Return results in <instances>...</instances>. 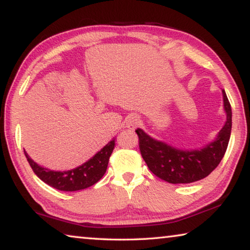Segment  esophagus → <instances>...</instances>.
I'll list each match as a JSON object with an SVG mask.
<instances>
[{"mask_svg":"<svg viewBox=\"0 0 250 250\" xmlns=\"http://www.w3.org/2000/svg\"><path fill=\"white\" fill-rule=\"evenodd\" d=\"M139 122H140V120H139V118L137 116H130L128 118V120H126V126H128L129 129H134L135 126L139 125Z\"/></svg>","mask_w":250,"mask_h":250,"instance_id":"1","label":"esophagus"}]
</instances>
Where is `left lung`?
<instances>
[{
	"mask_svg": "<svg viewBox=\"0 0 250 250\" xmlns=\"http://www.w3.org/2000/svg\"><path fill=\"white\" fill-rule=\"evenodd\" d=\"M227 120L218 137L202 150L182 151L156 141L137 129L139 147L143 160L154 175L172 184H188L209 175L218 167L227 150L231 132V107L223 89Z\"/></svg>",
	"mask_w": 250,
	"mask_h": 250,
	"instance_id": "8db88e82",
	"label": "left lung"
}]
</instances>
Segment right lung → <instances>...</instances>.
<instances>
[{
    "label": "right lung",
    "instance_id": "1",
    "mask_svg": "<svg viewBox=\"0 0 250 250\" xmlns=\"http://www.w3.org/2000/svg\"><path fill=\"white\" fill-rule=\"evenodd\" d=\"M113 147H115V139L83 166L76 167L74 170L64 172L50 171L48 168L42 167L29 158L25 150L24 154L26 156L33 172L46 184L59 189V191L74 192L89 188L104 176L107 171L109 158L112 153Z\"/></svg>",
    "mask_w": 250,
    "mask_h": 250
}]
</instances>
